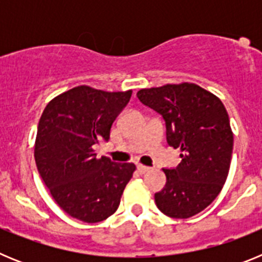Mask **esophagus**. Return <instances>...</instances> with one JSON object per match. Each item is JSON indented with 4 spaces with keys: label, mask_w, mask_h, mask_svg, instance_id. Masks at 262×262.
Segmentation results:
<instances>
[{
    "label": "esophagus",
    "mask_w": 262,
    "mask_h": 262,
    "mask_svg": "<svg viewBox=\"0 0 262 262\" xmlns=\"http://www.w3.org/2000/svg\"><path fill=\"white\" fill-rule=\"evenodd\" d=\"M136 169H138V172L140 173V174H144V173H147L151 168H149V166H145V165H142V164H139V165L136 166Z\"/></svg>",
    "instance_id": "1"
}]
</instances>
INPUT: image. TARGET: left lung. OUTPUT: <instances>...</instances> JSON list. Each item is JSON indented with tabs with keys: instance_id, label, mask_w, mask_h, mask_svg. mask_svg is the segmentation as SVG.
Returning a JSON list of instances; mask_svg holds the SVG:
<instances>
[{
	"instance_id": "left-lung-1",
	"label": "left lung",
	"mask_w": 262,
	"mask_h": 262,
	"mask_svg": "<svg viewBox=\"0 0 262 262\" xmlns=\"http://www.w3.org/2000/svg\"><path fill=\"white\" fill-rule=\"evenodd\" d=\"M138 98L165 120L166 142L181 149V163L163 169L166 184L155 194L163 214L186 219L205 210L221 193L232 157L233 135L222 101L195 84L142 89Z\"/></svg>"
}]
</instances>
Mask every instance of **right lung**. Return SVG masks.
I'll use <instances>...</instances> for the list:
<instances>
[{"instance_id":"right-lung-1","label":"right lung","mask_w":262,"mask_h":262,"mask_svg":"<svg viewBox=\"0 0 262 262\" xmlns=\"http://www.w3.org/2000/svg\"><path fill=\"white\" fill-rule=\"evenodd\" d=\"M133 90L76 86L46 106L38 124L35 163L57 205L72 217L97 223L117 211L135 165L97 157Z\"/></svg>"}]
</instances>
